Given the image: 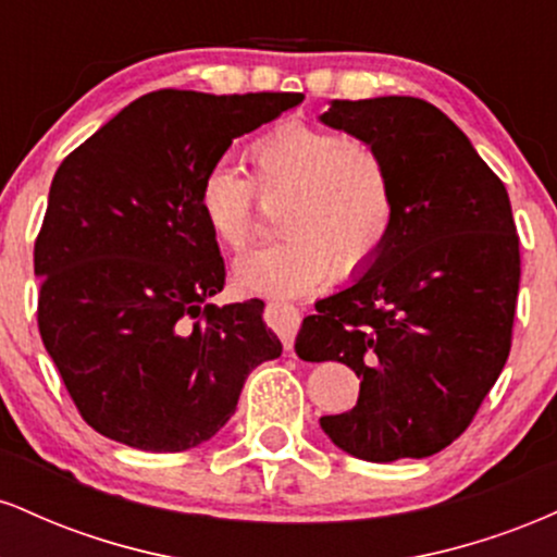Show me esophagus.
Returning <instances> with one entry per match:
<instances>
[{
	"instance_id": "1",
	"label": "esophagus",
	"mask_w": 557,
	"mask_h": 557,
	"mask_svg": "<svg viewBox=\"0 0 557 557\" xmlns=\"http://www.w3.org/2000/svg\"><path fill=\"white\" fill-rule=\"evenodd\" d=\"M267 317H270L272 330L280 335L285 350H293V341H296V332L300 327V311L293 304H287V300H270L267 304Z\"/></svg>"
}]
</instances>
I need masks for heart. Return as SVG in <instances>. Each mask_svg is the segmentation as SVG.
<instances>
[{
  "label": "heart",
  "instance_id": "b5f03b06",
  "mask_svg": "<svg viewBox=\"0 0 557 557\" xmlns=\"http://www.w3.org/2000/svg\"><path fill=\"white\" fill-rule=\"evenodd\" d=\"M251 181L212 164L198 181L203 225L227 253L246 251L257 233V201L280 198L274 230L283 238L248 253L235 280L248 290L293 296L327 274L359 277L382 257L398 220L387 159L367 138L285 120L248 144Z\"/></svg>",
  "mask_w": 557,
  "mask_h": 557
}]
</instances>
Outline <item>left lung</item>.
Masks as SVG:
<instances>
[{
	"instance_id": "left-lung-1",
	"label": "left lung",
	"mask_w": 557,
	"mask_h": 557,
	"mask_svg": "<svg viewBox=\"0 0 557 557\" xmlns=\"http://www.w3.org/2000/svg\"><path fill=\"white\" fill-rule=\"evenodd\" d=\"M322 123L382 151L398 220L372 270L300 324L298 356L361 380L359 403L319 424L363 461L434 456L469 430L513 343L521 253L508 190L417 96L332 101Z\"/></svg>"
}]
</instances>
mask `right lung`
Wrapping results in <instances>:
<instances>
[{"mask_svg":"<svg viewBox=\"0 0 557 557\" xmlns=\"http://www.w3.org/2000/svg\"><path fill=\"white\" fill-rule=\"evenodd\" d=\"M300 99L162 88L57 168L34 246L38 332L104 437L151 453L201 445L235 413L251 369L283 354L259 298L209 304L225 259L196 190L233 138Z\"/></svg>","mask_w":557,"mask_h":557,"instance_id":"obj_1","label":"right lung"}]
</instances>
